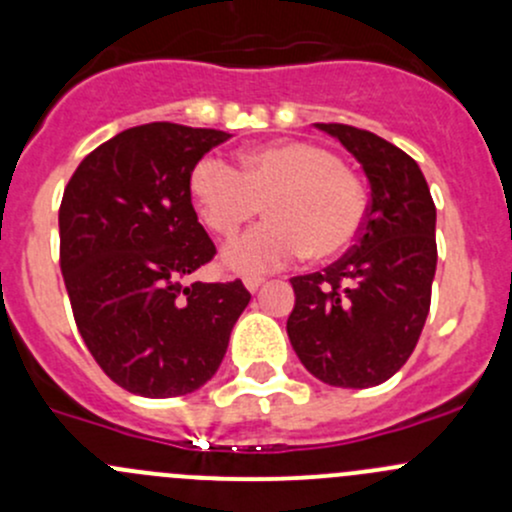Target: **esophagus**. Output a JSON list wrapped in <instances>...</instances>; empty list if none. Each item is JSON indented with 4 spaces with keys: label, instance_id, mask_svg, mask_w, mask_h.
Segmentation results:
<instances>
[{
    "label": "esophagus",
    "instance_id": "1",
    "mask_svg": "<svg viewBox=\"0 0 512 512\" xmlns=\"http://www.w3.org/2000/svg\"><path fill=\"white\" fill-rule=\"evenodd\" d=\"M245 287H247V292H257V289H260L262 285H265V277H257V275H247L245 280Z\"/></svg>",
    "mask_w": 512,
    "mask_h": 512
}]
</instances>
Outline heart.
<instances>
[{"mask_svg": "<svg viewBox=\"0 0 512 512\" xmlns=\"http://www.w3.org/2000/svg\"><path fill=\"white\" fill-rule=\"evenodd\" d=\"M190 195L205 227L230 237L262 213L255 227L223 252L227 270L262 275L304 252L329 260L347 250L366 218L361 180L329 151L309 143H277L242 156V170L223 156H203L190 170Z\"/></svg>", "mask_w": 512, "mask_h": 512, "instance_id": "heart-1", "label": "heart"}]
</instances>
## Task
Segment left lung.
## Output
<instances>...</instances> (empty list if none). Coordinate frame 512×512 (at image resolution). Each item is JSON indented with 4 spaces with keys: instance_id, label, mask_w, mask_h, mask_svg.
I'll return each mask as SVG.
<instances>
[{
    "instance_id": "8db88e82",
    "label": "left lung",
    "mask_w": 512,
    "mask_h": 512,
    "mask_svg": "<svg viewBox=\"0 0 512 512\" xmlns=\"http://www.w3.org/2000/svg\"><path fill=\"white\" fill-rule=\"evenodd\" d=\"M364 168L371 200L352 250L292 277L287 334L304 369L342 389L384 384L414 352L436 275V205L421 168L394 143L344 123H314Z\"/></svg>"
}]
</instances>
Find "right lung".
<instances>
[{"label":"right lung","mask_w":512,"mask_h":512,"mask_svg":"<svg viewBox=\"0 0 512 512\" xmlns=\"http://www.w3.org/2000/svg\"><path fill=\"white\" fill-rule=\"evenodd\" d=\"M230 133L128 128L79 163L59 208L61 275L76 327L111 381L170 399L213 379L250 302L235 282H190L215 257L190 170Z\"/></svg>","instance_id":"obj_1"}]
</instances>
